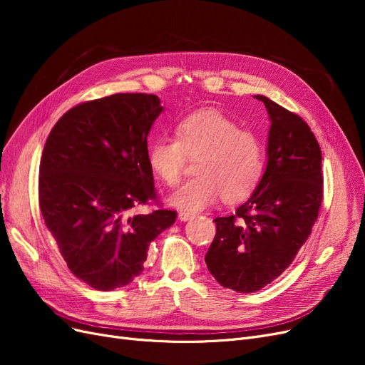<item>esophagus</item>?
Wrapping results in <instances>:
<instances>
[{
  "label": "esophagus",
  "mask_w": 365,
  "mask_h": 365,
  "mask_svg": "<svg viewBox=\"0 0 365 365\" xmlns=\"http://www.w3.org/2000/svg\"><path fill=\"white\" fill-rule=\"evenodd\" d=\"M195 216H196L195 213H189V212H180V215H178L180 220H182V222H187V220H190V219H193Z\"/></svg>",
  "instance_id": "34e87169"
}]
</instances>
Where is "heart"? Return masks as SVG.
I'll return each mask as SVG.
<instances>
[{"label": "heart", "mask_w": 365, "mask_h": 365, "mask_svg": "<svg viewBox=\"0 0 365 365\" xmlns=\"http://www.w3.org/2000/svg\"><path fill=\"white\" fill-rule=\"evenodd\" d=\"M196 156L197 175L169 197L184 212H201L220 196L231 204L245 201L263 178L260 138L213 109L187 115L176 126V138L160 135L148 150L152 172L168 185L180 182L187 157Z\"/></svg>", "instance_id": "obj_1"}]
</instances>
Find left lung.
Returning <instances> with one entry per match:
<instances>
[{"instance_id": "obj_1", "label": "left lung", "mask_w": 365, "mask_h": 365, "mask_svg": "<svg viewBox=\"0 0 365 365\" xmlns=\"http://www.w3.org/2000/svg\"><path fill=\"white\" fill-rule=\"evenodd\" d=\"M271 128L263 178L236 215L216 217L205 263L236 292L262 289L289 267L311 235L323 201L322 149L306 121L264 96Z\"/></svg>"}]
</instances>
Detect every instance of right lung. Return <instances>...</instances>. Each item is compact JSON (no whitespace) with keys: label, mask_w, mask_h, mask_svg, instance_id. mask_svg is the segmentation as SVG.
Instances as JSON below:
<instances>
[{"label":"right lung","mask_w":365,"mask_h":365,"mask_svg":"<svg viewBox=\"0 0 365 365\" xmlns=\"http://www.w3.org/2000/svg\"><path fill=\"white\" fill-rule=\"evenodd\" d=\"M163 113L153 94L118 93L65 113L39 165V207L70 271L97 291L129 284L176 212L130 215L157 200L148 135Z\"/></svg>","instance_id":"right-lung-1"}]
</instances>
